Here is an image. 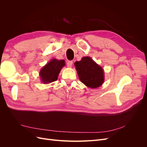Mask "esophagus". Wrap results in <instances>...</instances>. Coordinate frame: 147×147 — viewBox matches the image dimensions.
<instances>
[{
  "mask_svg": "<svg viewBox=\"0 0 147 147\" xmlns=\"http://www.w3.org/2000/svg\"><path fill=\"white\" fill-rule=\"evenodd\" d=\"M72 64H73V62L72 61H69L67 62V66L68 67H71Z\"/></svg>",
  "mask_w": 147,
  "mask_h": 147,
  "instance_id": "esophagus-1",
  "label": "esophagus"
}]
</instances>
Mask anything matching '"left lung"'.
Listing matches in <instances>:
<instances>
[{
  "instance_id": "8db88e82",
  "label": "left lung",
  "mask_w": 147,
  "mask_h": 147,
  "mask_svg": "<svg viewBox=\"0 0 147 147\" xmlns=\"http://www.w3.org/2000/svg\"><path fill=\"white\" fill-rule=\"evenodd\" d=\"M80 80L89 88H96L104 82V70L90 57H82L74 64Z\"/></svg>"
}]
</instances>
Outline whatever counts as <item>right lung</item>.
Instances as JSON below:
<instances>
[{"mask_svg":"<svg viewBox=\"0 0 147 147\" xmlns=\"http://www.w3.org/2000/svg\"><path fill=\"white\" fill-rule=\"evenodd\" d=\"M64 65V60L51 59L40 70L39 74L42 82L47 84L57 80L60 71Z\"/></svg>","mask_w":147,"mask_h":147,"instance_id":"add662e5","label":"right lung"}]
</instances>
